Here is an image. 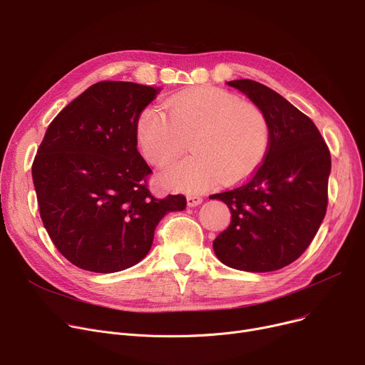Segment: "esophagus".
I'll return each mask as SVG.
<instances>
[{
    "label": "esophagus",
    "instance_id": "34e87169",
    "mask_svg": "<svg viewBox=\"0 0 365 365\" xmlns=\"http://www.w3.org/2000/svg\"><path fill=\"white\" fill-rule=\"evenodd\" d=\"M186 202H187V207H197L202 202V198L201 197H197V195H189L186 198Z\"/></svg>",
    "mask_w": 365,
    "mask_h": 365
}]
</instances>
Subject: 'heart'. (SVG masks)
<instances>
[{
    "mask_svg": "<svg viewBox=\"0 0 365 365\" xmlns=\"http://www.w3.org/2000/svg\"><path fill=\"white\" fill-rule=\"evenodd\" d=\"M145 158L157 167L175 163L190 139L194 155L170 167L164 180L183 192H201L216 180L237 183L264 160L271 140L266 115L219 88L182 91L145 108L136 124Z\"/></svg>",
    "mask_w": 365,
    "mask_h": 365,
    "instance_id": "heart-1",
    "label": "heart"
}]
</instances>
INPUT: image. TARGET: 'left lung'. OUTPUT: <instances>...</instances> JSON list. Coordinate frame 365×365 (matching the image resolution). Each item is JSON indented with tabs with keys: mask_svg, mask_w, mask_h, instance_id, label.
<instances>
[{
	"mask_svg": "<svg viewBox=\"0 0 365 365\" xmlns=\"http://www.w3.org/2000/svg\"><path fill=\"white\" fill-rule=\"evenodd\" d=\"M226 84L263 110L271 140L250 180L210 197L231 212L213 250L238 271H278L309 247L327 212L330 150L312 120L277 91L252 80Z\"/></svg>",
	"mask_w": 365,
	"mask_h": 365,
	"instance_id": "1",
	"label": "left lung"
}]
</instances>
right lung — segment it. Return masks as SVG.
I'll return each mask as SVG.
<instances>
[{
    "instance_id": "1",
    "label": "right lung",
    "mask_w": 365,
    "mask_h": 365,
    "mask_svg": "<svg viewBox=\"0 0 365 365\" xmlns=\"http://www.w3.org/2000/svg\"><path fill=\"white\" fill-rule=\"evenodd\" d=\"M160 87L93 84L48 125L32 164L41 220L53 244L84 271L112 274L146 257L155 227L186 207L183 195L153 198L138 150L140 112Z\"/></svg>"
}]
</instances>
